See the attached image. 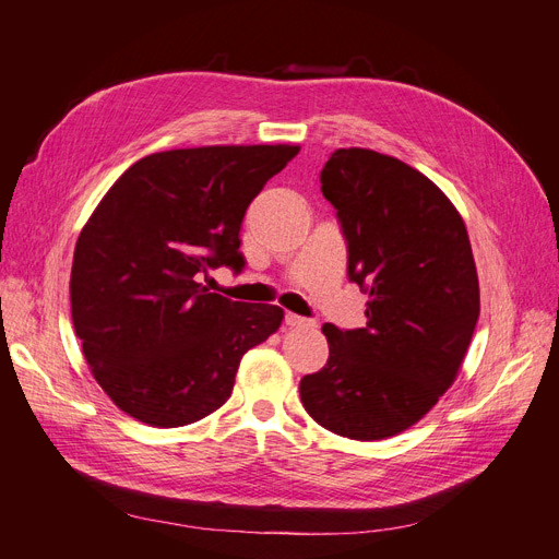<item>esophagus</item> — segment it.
<instances>
[{"label":"esophagus","instance_id":"1","mask_svg":"<svg viewBox=\"0 0 559 559\" xmlns=\"http://www.w3.org/2000/svg\"><path fill=\"white\" fill-rule=\"evenodd\" d=\"M284 324L298 329V326H312V321L306 319V317H298V314H294V312H286V314H284Z\"/></svg>","mask_w":559,"mask_h":559}]
</instances>
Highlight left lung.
<instances>
[{
	"instance_id": "1",
	"label": "left lung",
	"mask_w": 559,
	"mask_h": 559,
	"mask_svg": "<svg viewBox=\"0 0 559 559\" xmlns=\"http://www.w3.org/2000/svg\"><path fill=\"white\" fill-rule=\"evenodd\" d=\"M319 181L345 235L347 275L368 294V321L321 326L329 361L300 380V401L337 436L382 441L454 382L480 314L476 261L460 212L403 160L337 148Z\"/></svg>"
}]
</instances>
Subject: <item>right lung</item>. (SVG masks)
<instances>
[{
	"label": "right lung",
	"mask_w": 559,
	"mask_h": 559,
	"mask_svg": "<svg viewBox=\"0 0 559 559\" xmlns=\"http://www.w3.org/2000/svg\"><path fill=\"white\" fill-rule=\"evenodd\" d=\"M300 151L292 144L151 154L116 179L83 226L72 321L97 384L130 417L183 427L228 401L245 352L284 312L210 294L200 275L240 273L249 202Z\"/></svg>",
	"instance_id": "1"
}]
</instances>
